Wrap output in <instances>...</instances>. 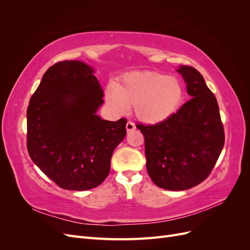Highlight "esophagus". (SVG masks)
Segmentation results:
<instances>
[{
	"instance_id": "esophagus-1",
	"label": "esophagus",
	"mask_w": 250,
	"mask_h": 250,
	"mask_svg": "<svg viewBox=\"0 0 250 250\" xmlns=\"http://www.w3.org/2000/svg\"><path fill=\"white\" fill-rule=\"evenodd\" d=\"M134 129H135L134 123L131 122V121H128L127 124H126V130H127L128 132H130V131H132V130H134Z\"/></svg>"
}]
</instances>
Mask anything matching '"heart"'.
<instances>
[{
  "mask_svg": "<svg viewBox=\"0 0 250 250\" xmlns=\"http://www.w3.org/2000/svg\"><path fill=\"white\" fill-rule=\"evenodd\" d=\"M184 98L181 83L163 73H134L125 76L120 84L111 86L109 104L119 113L134 105L135 113L146 123H157L176 111Z\"/></svg>",
  "mask_w": 250,
  "mask_h": 250,
  "instance_id": "b5f03b06",
  "label": "heart"
}]
</instances>
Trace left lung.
Segmentation results:
<instances>
[{"mask_svg":"<svg viewBox=\"0 0 250 250\" xmlns=\"http://www.w3.org/2000/svg\"><path fill=\"white\" fill-rule=\"evenodd\" d=\"M191 99L155 124H139L145 139L146 167L160 188L183 191L207 179L224 146V128L215 95L190 65L177 70Z\"/></svg>","mask_w":250,"mask_h":250,"instance_id":"obj_1","label":"left lung"}]
</instances>
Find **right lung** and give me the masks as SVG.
Instances as JSON below:
<instances>
[{
  "label": "right lung",
  "instance_id": "1",
  "mask_svg": "<svg viewBox=\"0 0 250 250\" xmlns=\"http://www.w3.org/2000/svg\"><path fill=\"white\" fill-rule=\"evenodd\" d=\"M94 70L63 60L43 74L27 108V149L33 163L64 190L101 185L113 150L126 135L125 118L116 122L96 115L104 102Z\"/></svg>",
  "mask_w": 250,
  "mask_h": 250
}]
</instances>
